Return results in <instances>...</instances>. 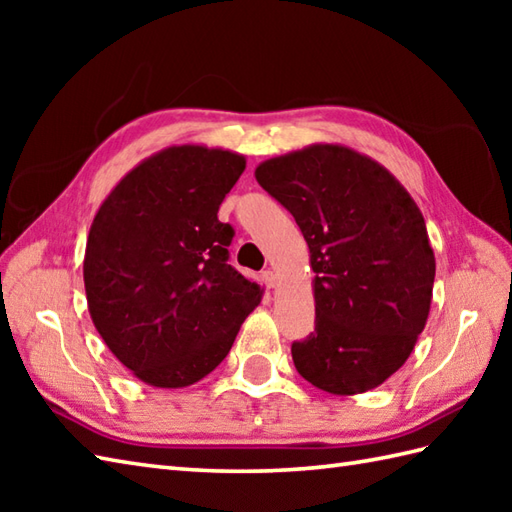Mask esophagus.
Here are the masks:
<instances>
[{
	"label": "esophagus",
	"mask_w": 512,
	"mask_h": 512,
	"mask_svg": "<svg viewBox=\"0 0 512 512\" xmlns=\"http://www.w3.org/2000/svg\"><path fill=\"white\" fill-rule=\"evenodd\" d=\"M262 281H264L266 288H275L277 286V275L273 273V270H264Z\"/></svg>",
	"instance_id": "1"
}]
</instances>
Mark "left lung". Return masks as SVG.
<instances>
[{
	"instance_id": "obj_1",
	"label": "left lung",
	"mask_w": 512,
	"mask_h": 512,
	"mask_svg": "<svg viewBox=\"0 0 512 512\" xmlns=\"http://www.w3.org/2000/svg\"><path fill=\"white\" fill-rule=\"evenodd\" d=\"M262 187L295 215L314 270V332L292 343L297 372L354 396L405 365L424 330L436 255L409 191L380 162L314 143L264 160Z\"/></svg>"
}]
</instances>
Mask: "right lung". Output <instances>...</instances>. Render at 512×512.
I'll list each match as a JSON object with an SVG mask.
<instances>
[{
  "mask_svg": "<svg viewBox=\"0 0 512 512\" xmlns=\"http://www.w3.org/2000/svg\"><path fill=\"white\" fill-rule=\"evenodd\" d=\"M246 169L235 151L173 145L140 160L96 211L83 257L88 310L145 385L182 389L220 365L264 288L226 264L217 211Z\"/></svg>",
  "mask_w": 512,
  "mask_h": 512,
  "instance_id": "right-lung-1",
  "label": "right lung"
}]
</instances>
